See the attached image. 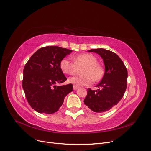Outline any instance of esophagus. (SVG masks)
<instances>
[{
	"instance_id": "1",
	"label": "esophagus",
	"mask_w": 151,
	"mask_h": 151,
	"mask_svg": "<svg viewBox=\"0 0 151 151\" xmlns=\"http://www.w3.org/2000/svg\"><path fill=\"white\" fill-rule=\"evenodd\" d=\"M79 87H77V86H76V85H73V89L74 90H77L78 89Z\"/></svg>"
}]
</instances>
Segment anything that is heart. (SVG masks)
<instances>
[{"label":"heart","instance_id":"b5f03b06","mask_svg":"<svg viewBox=\"0 0 151 151\" xmlns=\"http://www.w3.org/2000/svg\"><path fill=\"white\" fill-rule=\"evenodd\" d=\"M74 63L67 58H63L59 64L61 70L64 74L74 75L77 68L83 67L81 70V76H73L68 79V82L77 87L88 86L92 84L93 80L99 81L104 75V68L98 64L97 59L91 54L85 53L77 55L74 58Z\"/></svg>","mask_w":151,"mask_h":151}]
</instances>
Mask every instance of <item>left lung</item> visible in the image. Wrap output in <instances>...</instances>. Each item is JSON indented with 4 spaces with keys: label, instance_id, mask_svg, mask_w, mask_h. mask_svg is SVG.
Masks as SVG:
<instances>
[{
    "label": "left lung",
    "instance_id": "obj_1",
    "mask_svg": "<svg viewBox=\"0 0 151 151\" xmlns=\"http://www.w3.org/2000/svg\"><path fill=\"white\" fill-rule=\"evenodd\" d=\"M103 59L105 73L97 90L87 89L84 104L96 113H104L110 110L121 101L127 89V70L118 55L104 49H90Z\"/></svg>",
    "mask_w": 151,
    "mask_h": 151
}]
</instances>
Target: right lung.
<instances>
[{
  "instance_id": "1",
  "label": "right lung",
  "mask_w": 151,
  "mask_h": 151,
  "mask_svg": "<svg viewBox=\"0 0 151 151\" xmlns=\"http://www.w3.org/2000/svg\"><path fill=\"white\" fill-rule=\"evenodd\" d=\"M71 52L58 46L42 47L24 66L23 88L29 104L38 113L50 114L57 112L64 97L73 91L72 84L56 85L67 80L59 64Z\"/></svg>"
}]
</instances>
